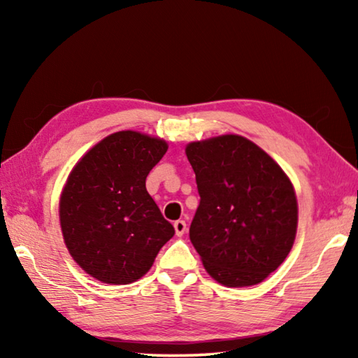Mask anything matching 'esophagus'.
Here are the masks:
<instances>
[{
	"label": "esophagus",
	"mask_w": 358,
	"mask_h": 358,
	"mask_svg": "<svg viewBox=\"0 0 358 358\" xmlns=\"http://www.w3.org/2000/svg\"><path fill=\"white\" fill-rule=\"evenodd\" d=\"M173 227H175V234H177V237H183L186 232V222L178 220L173 222Z\"/></svg>",
	"instance_id": "obj_1"
}]
</instances>
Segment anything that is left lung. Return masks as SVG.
<instances>
[{"label": "left lung", "mask_w": 358, "mask_h": 358, "mask_svg": "<svg viewBox=\"0 0 358 358\" xmlns=\"http://www.w3.org/2000/svg\"><path fill=\"white\" fill-rule=\"evenodd\" d=\"M201 203L189 238L207 273L226 287L262 282L286 260L299 203L287 173L238 134L186 145Z\"/></svg>", "instance_id": "left-lung-1"}]
</instances>
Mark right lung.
Here are the masks:
<instances>
[{"mask_svg":"<svg viewBox=\"0 0 358 358\" xmlns=\"http://www.w3.org/2000/svg\"><path fill=\"white\" fill-rule=\"evenodd\" d=\"M169 148L161 137L118 131L72 167L59 196V226L77 265L104 284H131L153 266L173 237L145 187Z\"/></svg>","mask_w":358,"mask_h":358,"instance_id":"obj_1","label":"right lung"}]
</instances>
